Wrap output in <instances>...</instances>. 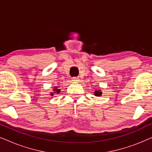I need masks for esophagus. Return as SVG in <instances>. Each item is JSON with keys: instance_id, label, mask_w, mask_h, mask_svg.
<instances>
[{"instance_id": "1", "label": "esophagus", "mask_w": 152, "mask_h": 152, "mask_svg": "<svg viewBox=\"0 0 152 152\" xmlns=\"http://www.w3.org/2000/svg\"><path fill=\"white\" fill-rule=\"evenodd\" d=\"M79 78H77V77H72V81H73V82H79Z\"/></svg>"}]
</instances>
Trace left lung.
<instances>
[{"label": "left lung", "instance_id": "1", "mask_svg": "<svg viewBox=\"0 0 152 152\" xmlns=\"http://www.w3.org/2000/svg\"><path fill=\"white\" fill-rule=\"evenodd\" d=\"M102 94V90H100V89H99V90H95V92L93 93V95L96 97L101 96Z\"/></svg>", "mask_w": 152, "mask_h": 152}]
</instances>
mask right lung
Segmentation results:
<instances>
[{
  "label": "right lung",
  "mask_w": 152,
  "mask_h": 152,
  "mask_svg": "<svg viewBox=\"0 0 152 152\" xmlns=\"http://www.w3.org/2000/svg\"><path fill=\"white\" fill-rule=\"evenodd\" d=\"M60 93V89L58 88V86H55L53 88V92H51L50 95H54V94H59Z\"/></svg>",
  "instance_id": "1"
}]
</instances>
